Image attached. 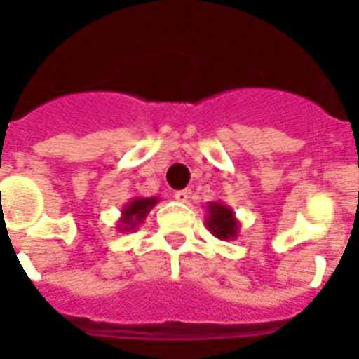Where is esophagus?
<instances>
[{
	"instance_id": "obj_1",
	"label": "esophagus",
	"mask_w": 359,
	"mask_h": 359,
	"mask_svg": "<svg viewBox=\"0 0 359 359\" xmlns=\"http://www.w3.org/2000/svg\"><path fill=\"white\" fill-rule=\"evenodd\" d=\"M175 199H177L179 203H188V199H190V191L188 190L175 191Z\"/></svg>"
}]
</instances>
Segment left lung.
I'll use <instances>...</instances> for the list:
<instances>
[{"mask_svg":"<svg viewBox=\"0 0 359 359\" xmlns=\"http://www.w3.org/2000/svg\"><path fill=\"white\" fill-rule=\"evenodd\" d=\"M207 227L216 238L235 240L238 236L240 224L235 216V210L222 201H210L207 205Z\"/></svg>","mask_w":359,"mask_h":359,"instance_id":"obj_1","label":"left lung"}]
</instances>
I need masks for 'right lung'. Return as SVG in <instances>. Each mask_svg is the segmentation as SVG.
<instances>
[{"label":"right lung","instance_id":"1","mask_svg":"<svg viewBox=\"0 0 359 359\" xmlns=\"http://www.w3.org/2000/svg\"><path fill=\"white\" fill-rule=\"evenodd\" d=\"M158 201H160V197H134L121 210V218L117 222V231H121V233H130V231L137 229L143 224V219L147 218V214L151 212L152 207Z\"/></svg>","mask_w":359,"mask_h":359}]
</instances>
